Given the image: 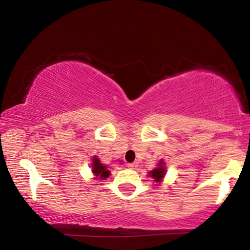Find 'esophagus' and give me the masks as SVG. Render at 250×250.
I'll use <instances>...</instances> for the list:
<instances>
[{"mask_svg": "<svg viewBox=\"0 0 250 250\" xmlns=\"http://www.w3.org/2000/svg\"><path fill=\"white\" fill-rule=\"evenodd\" d=\"M129 167V168H131V169H133V168H136L137 167V164L136 163H130V164H128V165H126Z\"/></svg>", "mask_w": 250, "mask_h": 250, "instance_id": "34e87169", "label": "esophagus"}]
</instances>
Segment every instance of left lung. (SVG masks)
<instances>
[{
	"label": "left lung",
	"instance_id": "1",
	"mask_svg": "<svg viewBox=\"0 0 250 250\" xmlns=\"http://www.w3.org/2000/svg\"><path fill=\"white\" fill-rule=\"evenodd\" d=\"M163 162L159 163V167H157V168H155L154 170H151L150 173H149V176H151L152 178H154L155 182H161L162 178L164 177V175H165V168H164L163 166Z\"/></svg>",
	"mask_w": 250,
	"mask_h": 250
}]
</instances>
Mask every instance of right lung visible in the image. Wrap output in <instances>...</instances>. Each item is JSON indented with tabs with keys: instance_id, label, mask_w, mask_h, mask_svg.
I'll use <instances>...</instances> for the list:
<instances>
[{
	"instance_id": "add662e5",
	"label": "right lung",
	"mask_w": 250,
	"mask_h": 250,
	"mask_svg": "<svg viewBox=\"0 0 250 250\" xmlns=\"http://www.w3.org/2000/svg\"><path fill=\"white\" fill-rule=\"evenodd\" d=\"M92 172L95 174V176H100V178H106L110 175V172L107 170V167L103 165L102 163H100L98 157L93 158V164H92Z\"/></svg>"
}]
</instances>
